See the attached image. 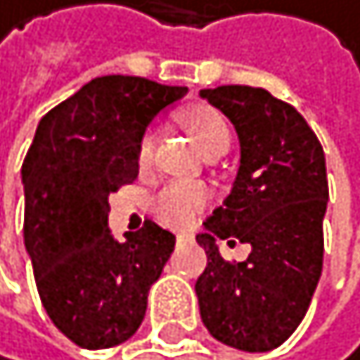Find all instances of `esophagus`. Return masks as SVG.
Masks as SVG:
<instances>
[{
  "label": "esophagus",
  "mask_w": 360,
  "mask_h": 360,
  "mask_svg": "<svg viewBox=\"0 0 360 360\" xmlns=\"http://www.w3.org/2000/svg\"><path fill=\"white\" fill-rule=\"evenodd\" d=\"M191 240H193L191 233H176V243L179 245H186V243H191Z\"/></svg>",
  "instance_id": "obj_1"
}]
</instances>
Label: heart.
<instances>
[{"mask_svg": "<svg viewBox=\"0 0 360 360\" xmlns=\"http://www.w3.org/2000/svg\"><path fill=\"white\" fill-rule=\"evenodd\" d=\"M181 124L191 131L199 149L211 158L226 152L231 143V129L224 115L208 104H195L181 110ZM158 136L156 131H145L138 143V165L147 167L156 152ZM211 199V191L202 184L193 181H169L152 199V211L161 222L169 226H188L197 220L204 206Z\"/></svg>", "mask_w": 360, "mask_h": 360, "instance_id": "heart-1", "label": "heart"}]
</instances>
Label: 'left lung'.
Returning <instances> with one entry per match:
<instances>
[{
	"label": "left lung",
	"instance_id": "left-lung-1",
	"mask_svg": "<svg viewBox=\"0 0 360 360\" xmlns=\"http://www.w3.org/2000/svg\"><path fill=\"white\" fill-rule=\"evenodd\" d=\"M233 122L240 167L231 195L204 222L206 270L195 283L211 336L243 352H270L304 320L324 256L322 220L329 184L318 136L290 104L263 88L217 86L199 92ZM252 247L224 262L214 238Z\"/></svg>",
	"mask_w": 360,
	"mask_h": 360
}]
</instances>
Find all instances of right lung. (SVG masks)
Wrapping results in <instances>:
<instances>
[{"mask_svg": "<svg viewBox=\"0 0 360 360\" xmlns=\"http://www.w3.org/2000/svg\"><path fill=\"white\" fill-rule=\"evenodd\" d=\"M186 92L143 77L92 79L40 120L22 163L24 245L40 302L84 349L134 336L174 252V236L152 220L117 243L108 195L136 181L145 127Z\"/></svg>", "mask_w": 360, "mask_h": 360, "instance_id": "add662e5", "label": "right lung"}]
</instances>
